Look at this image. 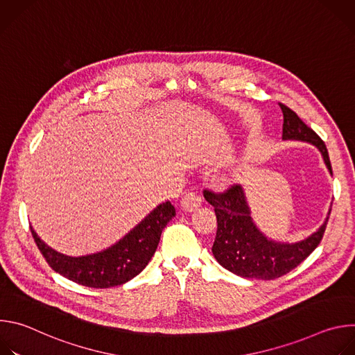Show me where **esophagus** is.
<instances>
[{"mask_svg": "<svg viewBox=\"0 0 355 355\" xmlns=\"http://www.w3.org/2000/svg\"><path fill=\"white\" fill-rule=\"evenodd\" d=\"M200 202H202V199L198 193L187 192L181 199V208L187 212H192L200 207Z\"/></svg>", "mask_w": 355, "mask_h": 355, "instance_id": "esophagus-1", "label": "esophagus"}]
</instances>
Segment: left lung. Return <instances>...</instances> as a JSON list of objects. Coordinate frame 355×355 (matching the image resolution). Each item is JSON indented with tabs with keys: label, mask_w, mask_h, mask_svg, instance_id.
I'll list each match as a JSON object with an SVG mask.
<instances>
[{
	"label": "left lung",
	"mask_w": 355,
	"mask_h": 355,
	"mask_svg": "<svg viewBox=\"0 0 355 355\" xmlns=\"http://www.w3.org/2000/svg\"><path fill=\"white\" fill-rule=\"evenodd\" d=\"M279 107L284 114L282 139L308 141L316 146L331 174L324 141L291 108L284 104H279ZM204 196L215 208L218 219L216 237L212 245L214 256L223 268L243 278L268 281L292 271L319 245L329 220L327 216L324 223L305 240L279 243L268 239L252 222L247 198L240 184H233L223 192L205 189ZM330 211L327 215H330Z\"/></svg>",
	"instance_id": "1"
}]
</instances>
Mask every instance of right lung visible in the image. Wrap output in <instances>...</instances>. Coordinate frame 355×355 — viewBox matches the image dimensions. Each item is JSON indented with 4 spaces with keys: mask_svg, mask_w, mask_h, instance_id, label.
<instances>
[{
    "mask_svg": "<svg viewBox=\"0 0 355 355\" xmlns=\"http://www.w3.org/2000/svg\"><path fill=\"white\" fill-rule=\"evenodd\" d=\"M174 216L175 208L171 202H163L118 243L81 257L58 252L40 240L32 226L31 232L42 256L56 272L76 284L103 289L122 285L146 268L159 245L163 229Z\"/></svg>",
    "mask_w": 355,
    "mask_h": 355,
    "instance_id": "right-lung-1",
    "label": "right lung"
}]
</instances>
